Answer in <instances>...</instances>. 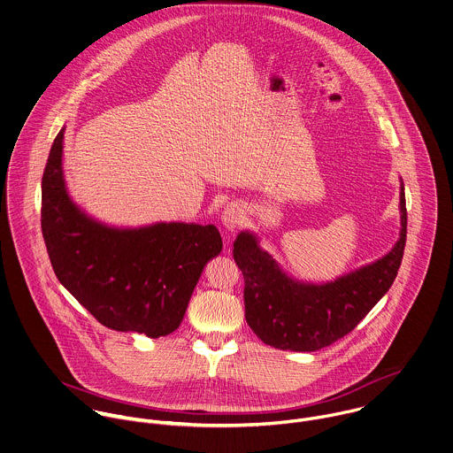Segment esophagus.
<instances>
[{"label": "esophagus", "mask_w": 453, "mask_h": 453, "mask_svg": "<svg viewBox=\"0 0 453 453\" xmlns=\"http://www.w3.org/2000/svg\"><path fill=\"white\" fill-rule=\"evenodd\" d=\"M243 219H245V213L238 203H229L227 206H224L220 213V224L226 229V233H234L242 226Z\"/></svg>", "instance_id": "34e87169"}]
</instances>
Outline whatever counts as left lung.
Wrapping results in <instances>:
<instances>
[{"label":"left lung","mask_w":453,"mask_h":453,"mask_svg":"<svg viewBox=\"0 0 453 453\" xmlns=\"http://www.w3.org/2000/svg\"><path fill=\"white\" fill-rule=\"evenodd\" d=\"M401 231L395 245L374 263L331 281H303L273 259L252 231L234 240L233 256L245 278V319L266 345L315 352L349 334L392 287L406 245V199L401 179Z\"/></svg>","instance_id":"8db88e82"}]
</instances>
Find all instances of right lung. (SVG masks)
<instances>
[{"label":"right lung","mask_w":453,"mask_h":453,"mask_svg":"<svg viewBox=\"0 0 453 453\" xmlns=\"http://www.w3.org/2000/svg\"><path fill=\"white\" fill-rule=\"evenodd\" d=\"M65 129L42 179V233L58 280L113 331L149 338L177 331L204 266L222 252L219 229L185 222L117 227L94 219L66 187Z\"/></svg>","instance_id":"add662e5"}]
</instances>
